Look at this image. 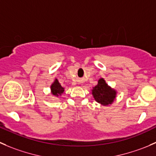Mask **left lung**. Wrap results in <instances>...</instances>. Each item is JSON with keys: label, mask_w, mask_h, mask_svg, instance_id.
Masks as SVG:
<instances>
[{"label": "left lung", "mask_w": 156, "mask_h": 156, "mask_svg": "<svg viewBox=\"0 0 156 156\" xmlns=\"http://www.w3.org/2000/svg\"><path fill=\"white\" fill-rule=\"evenodd\" d=\"M92 94L97 102L106 106L113 103L116 98L117 92L106 83L104 79L101 78L98 80V84L92 89Z\"/></svg>", "instance_id": "1"}]
</instances>
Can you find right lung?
<instances>
[{
  "label": "right lung",
  "instance_id": "right-lung-1",
  "mask_svg": "<svg viewBox=\"0 0 156 156\" xmlns=\"http://www.w3.org/2000/svg\"><path fill=\"white\" fill-rule=\"evenodd\" d=\"M51 92L52 95L56 97L61 95V94H63V92H64V88L61 86L57 79H55L54 83L51 86Z\"/></svg>",
  "mask_w": 156,
  "mask_h": 156
}]
</instances>
